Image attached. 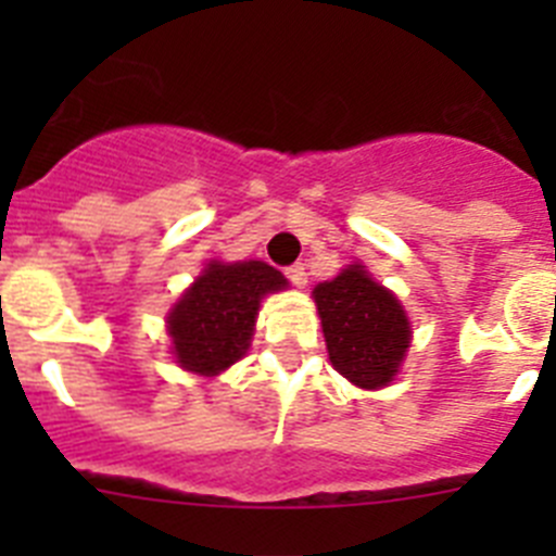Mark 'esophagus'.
I'll return each mask as SVG.
<instances>
[{"label":"esophagus","mask_w":556,"mask_h":556,"mask_svg":"<svg viewBox=\"0 0 556 556\" xmlns=\"http://www.w3.org/2000/svg\"><path fill=\"white\" fill-rule=\"evenodd\" d=\"M287 278L294 283V287H306L308 283V275L303 264H292V267H287Z\"/></svg>","instance_id":"obj_1"}]
</instances>
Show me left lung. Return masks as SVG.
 Instances as JSON below:
<instances>
[{"mask_svg":"<svg viewBox=\"0 0 556 556\" xmlns=\"http://www.w3.org/2000/svg\"><path fill=\"white\" fill-rule=\"evenodd\" d=\"M333 370L362 390L395 381L412 342V326L395 294L351 264L333 281L314 287Z\"/></svg>","mask_w":556,"mask_h":556,"instance_id":"obj_1","label":"left lung"}]
</instances>
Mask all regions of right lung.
Returning a JSON list of instances; mask_svg holds the SVG:
<instances>
[{"label": "right lung", "instance_id": "right-lung-1", "mask_svg": "<svg viewBox=\"0 0 556 556\" xmlns=\"http://www.w3.org/2000/svg\"><path fill=\"white\" fill-rule=\"evenodd\" d=\"M287 287L264 262H211L166 314L178 365L208 378L236 365L250 348L262 298Z\"/></svg>", "mask_w": 556, "mask_h": 556}]
</instances>
